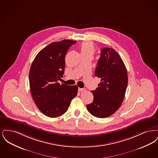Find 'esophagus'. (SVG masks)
I'll return each instance as SVG.
<instances>
[{"label": "esophagus", "mask_w": 158, "mask_h": 158, "mask_svg": "<svg viewBox=\"0 0 158 158\" xmlns=\"http://www.w3.org/2000/svg\"><path fill=\"white\" fill-rule=\"evenodd\" d=\"M78 90H79V92H83V91H85V89H84V88H78Z\"/></svg>", "instance_id": "esophagus-1"}]
</instances>
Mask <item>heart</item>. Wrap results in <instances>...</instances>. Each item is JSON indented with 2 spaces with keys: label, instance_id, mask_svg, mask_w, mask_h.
<instances>
[{
  "label": "heart",
  "instance_id": "1",
  "mask_svg": "<svg viewBox=\"0 0 158 158\" xmlns=\"http://www.w3.org/2000/svg\"><path fill=\"white\" fill-rule=\"evenodd\" d=\"M80 52L82 56L90 55L93 56L95 52V47L91 42H83L80 47Z\"/></svg>",
  "mask_w": 158,
  "mask_h": 158
}]
</instances>
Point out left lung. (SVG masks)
Here are the masks:
<instances>
[{
	"instance_id": "left-lung-1",
	"label": "left lung",
	"mask_w": 158,
	"mask_h": 158,
	"mask_svg": "<svg viewBox=\"0 0 158 158\" xmlns=\"http://www.w3.org/2000/svg\"><path fill=\"white\" fill-rule=\"evenodd\" d=\"M95 76L101 82L95 90L92 103L86 105L88 111L98 118L111 116L120 107L128 83L127 72L120 55L113 48L101 50Z\"/></svg>"
}]
</instances>
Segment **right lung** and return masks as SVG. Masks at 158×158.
<instances>
[{"label": "right lung", "mask_w": 158, "mask_h": 158, "mask_svg": "<svg viewBox=\"0 0 158 158\" xmlns=\"http://www.w3.org/2000/svg\"><path fill=\"white\" fill-rule=\"evenodd\" d=\"M76 42L64 40L52 43L38 53L31 64L29 74L31 95L39 110L48 117L64 114L77 95L76 85L57 82L64 73L66 53Z\"/></svg>", "instance_id": "right-lung-1"}]
</instances>
